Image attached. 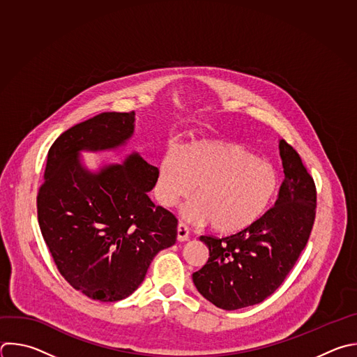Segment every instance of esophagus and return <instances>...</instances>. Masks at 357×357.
Listing matches in <instances>:
<instances>
[{
  "instance_id": "34e87169",
  "label": "esophagus",
  "mask_w": 357,
  "mask_h": 357,
  "mask_svg": "<svg viewBox=\"0 0 357 357\" xmlns=\"http://www.w3.org/2000/svg\"><path fill=\"white\" fill-rule=\"evenodd\" d=\"M176 238L179 243H185L189 240V228L186 224L179 222L178 224V234H176Z\"/></svg>"
}]
</instances>
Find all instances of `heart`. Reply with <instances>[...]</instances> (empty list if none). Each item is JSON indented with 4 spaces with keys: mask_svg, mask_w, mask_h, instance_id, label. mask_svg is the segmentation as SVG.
<instances>
[{
    "mask_svg": "<svg viewBox=\"0 0 357 357\" xmlns=\"http://www.w3.org/2000/svg\"><path fill=\"white\" fill-rule=\"evenodd\" d=\"M196 186V199L181 207L190 221L210 220L222 234L243 231L257 222L279 189L276 169L238 144L206 142L186 153L169 149L158 167L155 196L172 206Z\"/></svg>",
    "mask_w": 357,
    "mask_h": 357,
    "instance_id": "heart-1",
    "label": "heart"
}]
</instances>
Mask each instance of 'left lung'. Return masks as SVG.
<instances>
[{"instance_id": "1", "label": "left lung", "mask_w": 357, "mask_h": 357, "mask_svg": "<svg viewBox=\"0 0 357 357\" xmlns=\"http://www.w3.org/2000/svg\"><path fill=\"white\" fill-rule=\"evenodd\" d=\"M284 181L275 207L225 238L200 236L208 261L192 279L215 307L232 311L259 304L283 283L304 250L315 220V185L297 151L279 140Z\"/></svg>"}]
</instances>
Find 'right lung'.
Here are the masks:
<instances>
[{
	"instance_id": "1",
	"label": "right lung",
	"mask_w": 357,
	"mask_h": 357,
	"mask_svg": "<svg viewBox=\"0 0 357 357\" xmlns=\"http://www.w3.org/2000/svg\"><path fill=\"white\" fill-rule=\"evenodd\" d=\"M135 122V112H105L60 135L38 195L40 231L59 272L103 303L129 297L154 257L176 241L178 220L149 197L157 167L136 151L95 171L82 161L84 151L126 147Z\"/></svg>"
}]
</instances>
